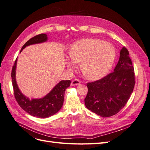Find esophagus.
Masks as SVG:
<instances>
[{
  "label": "esophagus",
  "instance_id": "esophagus-1",
  "mask_svg": "<svg viewBox=\"0 0 150 150\" xmlns=\"http://www.w3.org/2000/svg\"><path fill=\"white\" fill-rule=\"evenodd\" d=\"M81 83V81L78 79H73L72 81L71 82V85L72 86H76V85H78Z\"/></svg>",
  "mask_w": 150,
  "mask_h": 150
}]
</instances>
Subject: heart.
Here are the masks:
<instances>
[{
  "label": "heart",
  "mask_w": 150,
  "mask_h": 150,
  "mask_svg": "<svg viewBox=\"0 0 150 150\" xmlns=\"http://www.w3.org/2000/svg\"><path fill=\"white\" fill-rule=\"evenodd\" d=\"M67 66L73 69L81 62L83 74L91 80L99 79L110 71L116 58V51L110 43L98 39H83L75 42L69 51Z\"/></svg>",
  "instance_id": "1"
}]
</instances>
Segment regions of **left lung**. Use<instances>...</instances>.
I'll use <instances>...</instances> for the list:
<instances>
[{
    "label": "left lung",
    "instance_id": "left-lung-1",
    "mask_svg": "<svg viewBox=\"0 0 150 150\" xmlns=\"http://www.w3.org/2000/svg\"><path fill=\"white\" fill-rule=\"evenodd\" d=\"M134 84L132 61L128 49L123 47L114 71L101 79L87 83L88 91L84 99L85 105L101 117L115 115L126 104Z\"/></svg>",
    "mask_w": 150,
    "mask_h": 150
}]
</instances>
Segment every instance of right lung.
<instances>
[{"label":"right lung","mask_w":150,"mask_h":150,"mask_svg":"<svg viewBox=\"0 0 150 150\" xmlns=\"http://www.w3.org/2000/svg\"><path fill=\"white\" fill-rule=\"evenodd\" d=\"M47 39V35L45 34L35 35L25 42L22 46L21 51L26 46L31 44L45 42ZM16 64L17 58L12 69V82L15 98L22 110L31 116L39 118H46L51 116L59 111L64 103L65 91L70 86L71 81H61L52 89L51 92L43 98L33 99L30 100L29 98L24 96L18 88L16 80Z\"/></svg>","instance_id":"1"}]
</instances>
